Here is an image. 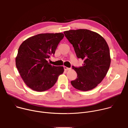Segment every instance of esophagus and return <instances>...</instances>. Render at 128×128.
<instances>
[{"instance_id":"34e87169","label":"esophagus","mask_w":128,"mask_h":128,"mask_svg":"<svg viewBox=\"0 0 128 128\" xmlns=\"http://www.w3.org/2000/svg\"><path fill=\"white\" fill-rule=\"evenodd\" d=\"M64 69L65 70H69L71 69V68H68V67H67L66 66H64Z\"/></svg>"}]
</instances>
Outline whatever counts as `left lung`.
Instances as JSON below:
<instances>
[{
	"mask_svg": "<svg viewBox=\"0 0 128 128\" xmlns=\"http://www.w3.org/2000/svg\"><path fill=\"white\" fill-rule=\"evenodd\" d=\"M72 44L78 58L84 60L83 65L72 66L78 74L72 86L82 91L96 87L106 76L110 67L111 58L108 46L98 33L88 29L70 30L64 32Z\"/></svg>",
	"mask_w": 128,
	"mask_h": 128,
	"instance_id": "left-lung-1",
	"label": "left lung"
}]
</instances>
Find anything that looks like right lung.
I'll return each mask as SVG.
<instances>
[{
  "label": "right lung",
  "instance_id": "add662e5",
  "mask_svg": "<svg viewBox=\"0 0 128 128\" xmlns=\"http://www.w3.org/2000/svg\"><path fill=\"white\" fill-rule=\"evenodd\" d=\"M62 33H41L30 37L20 45L16 65L25 84L33 90L50 88L64 72L63 66H54L47 59L54 55L63 38Z\"/></svg>",
  "mask_w": 128,
  "mask_h": 128
}]
</instances>
